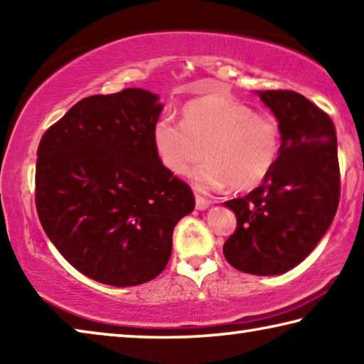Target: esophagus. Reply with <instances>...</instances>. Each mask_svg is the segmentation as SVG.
Instances as JSON below:
<instances>
[{
    "label": "esophagus",
    "mask_w": 364,
    "mask_h": 364,
    "mask_svg": "<svg viewBox=\"0 0 364 364\" xmlns=\"http://www.w3.org/2000/svg\"><path fill=\"white\" fill-rule=\"evenodd\" d=\"M212 205V200L210 199H205V197H202L200 194H196V208L197 210H205Z\"/></svg>",
    "instance_id": "34e87169"
}]
</instances>
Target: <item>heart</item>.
<instances>
[{"mask_svg":"<svg viewBox=\"0 0 364 364\" xmlns=\"http://www.w3.org/2000/svg\"><path fill=\"white\" fill-rule=\"evenodd\" d=\"M154 147L165 167L186 175L200 188L250 191L262 184L278 162L282 130L271 115L255 114L247 104L230 96H205L183 107L181 123L159 119Z\"/></svg>","mask_w":364,"mask_h":364,"instance_id":"heart-1","label":"heart"}]
</instances>
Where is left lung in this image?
<instances>
[{"label": "left lung", "instance_id": "8db88e82", "mask_svg": "<svg viewBox=\"0 0 364 364\" xmlns=\"http://www.w3.org/2000/svg\"><path fill=\"white\" fill-rule=\"evenodd\" d=\"M282 130L273 171L247 196L225 202L237 226L223 245L242 273L273 276L297 267L328 231L341 199V168L331 117L289 90L258 93Z\"/></svg>", "mask_w": 364, "mask_h": 364}]
</instances>
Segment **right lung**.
I'll return each mask as SVG.
<instances>
[{"label":"right lung","mask_w":364,"mask_h":364,"mask_svg":"<svg viewBox=\"0 0 364 364\" xmlns=\"http://www.w3.org/2000/svg\"><path fill=\"white\" fill-rule=\"evenodd\" d=\"M157 101L141 88L85 97L48 128L36 151L43 230L73 268L102 284L157 278L175 225L194 210L193 189L154 147Z\"/></svg>","instance_id":"obj_1"}]
</instances>
